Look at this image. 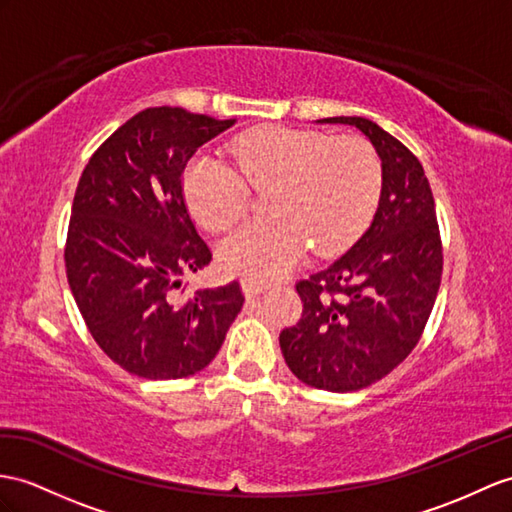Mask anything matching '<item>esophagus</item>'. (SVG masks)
Listing matches in <instances>:
<instances>
[{"label": "esophagus", "instance_id": "esophagus-1", "mask_svg": "<svg viewBox=\"0 0 512 512\" xmlns=\"http://www.w3.org/2000/svg\"><path fill=\"white\" fill-rule=\"evenodd\" d=\"M241 286H243V293H245L247 297H254V295H258V293H263V291L269 289L267 282H258V280H252V278H245V280L241 282Z\"/></svg>", "mask_w": 512, "mask_h": 512}]
</instances>
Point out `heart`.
<instances>
[{
	"instance_id": "1",
	"label": "heart",
	"mask_w": 512,
	"mask_h": 512,
	"mask_svg": "<svg viewBox=\"0 0 512 512\" xmlns=\"http://www.w3.org/2000/svg\"><path fill=\"white\" fill-rule=\"evenodd\" d=\"M238 173L195 156L184 171V197L208 230L223 232L249 208V189L269 191L271 217L245 223L219 247L221 267L252 280L276 278L304 256L308 243L330 254L350 245L376 213L382 162L363 136L267 126L232 145Z\"/></svg>"
}]
</instances>
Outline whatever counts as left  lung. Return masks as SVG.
<instances>
[{"instance_id": "obj_1", "label": "left lung", "mask_w": 512, "mask_h": 512, "mask_svg": "<svg viewBox=\"0 0 512 512\" xmlns=\"http://www.w3.org/2000/svg\"><path fill=\"white\" fill-rule=\"evenodd\" d=\"M363 132L382 158V193L369 230L295 289L302 319L280 332L286 365L321 391L382 380L415 350L443 273L430 182L410 149L363 117H330Z\"/></svg>"}]
</instances>
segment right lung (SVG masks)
Here are the masks:
<instances>
[{
  "mask_svg": "<svg viewBox=\"0 0 512 512\" xmlns=\"http://www.w3.org/2000/svg\"><path fill=\"white\" fill-rule=\"evenodd\" d=\"M234 126L184 108H145L95 149L73 197L65 243L71 293L95 343L132 376L202 371L243 308L239 280L186 293L213 260L184 202L182 173Z\"/></svg>",
  "mask_w": 512,
  "mask_h": 512,
  "instance_id": "add662e5",
  "label": "right lung"
}]
</instances>
